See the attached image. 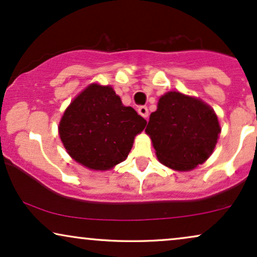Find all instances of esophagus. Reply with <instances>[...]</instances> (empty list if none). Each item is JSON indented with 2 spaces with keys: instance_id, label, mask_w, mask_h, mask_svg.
<instances>
[{
  "instance_id": "34e87169",
  "label": "esophagus",
  "mask_w": 257,
  "mask_h": 257,
  "mask_svg": "<svg viewBox=\"0 0 257 257\" xmlns=\"http://www.w3.org/2000/svg\"><path fill=\"white\" fill-rule=\"evenodd\" d=\"M138 111H139L140 115L142 116V117L146 118V119L148 118V116H149V112H148V108H147V106H144V105H142V106H139Z\"/></svg>"
}]
</instances>
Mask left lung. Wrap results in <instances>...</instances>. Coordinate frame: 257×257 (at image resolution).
<instances>
[{
  "instance_id": "obj_1",
  "label": "left lung",
  "mask_w": 257,
  "mask_h": 257,
  "mask_svg": "<svg viewBox=\"0 0 257 257\" xmlns=\"http://www.w3.org/2000/svg\"><path fill=\"white\" fill-rule=\"evenodd\" d=\"M146 133L162 165L191 171L212 154L220 126L213 109L203 100L170 91L159 99Z\"/></svg>"
}]
</instances>
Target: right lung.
<instances>
[{
  "mask_svg": "<svg viewBox=\"0 0 257 257\" xmlns=\"http://www.w3.org/2000/svg\"><path fill=\"white\" fill-rule=\"evenodd\" d=\"M146 124L132 106L122 104L111 86L91 84L65 110L59 136L74 161L106 171L125 160Z\"/></svg>",
  "mask_w": 257,
  "mask_h": 257,
  "instance_id": "1",
  "label": "right lung"
}]
</instances>
